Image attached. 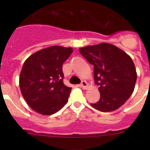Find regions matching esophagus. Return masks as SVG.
Segmentation results:
<instances>
[{
  "mask_svg": "<svg viewBox=\"0 0 150 150\" xmlns=\"http://www.w3.org/2000/svg\"><path fill=\"white\" fill-rule=\"evenodd\" d=\"M81 86L83 88V89H86L88 88V83H86V81H83L82 82H81Z\"/></svg>",
  "mask_w": 150,
  "mask_h": 150,
  "instance_id": "1",
  "label": "esophagus"
}]
</instances>
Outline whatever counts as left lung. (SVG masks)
Here are the masks:
<instances>
[{
    "label": "left lung",
    "instance_id": "8db88e82",
    "mask_svg": "<svg viewBox=\"0 0 150 150\" xmlns=\"http://www.w3.org/2000/svg\"><path fill=\"white\" fill-rule=\"evenodd\" d=\"M80 53L93 66L100 99L91 105L102 112L120 108L134 91L137 73L132 59L112 44L102 43L81 48Z\"/></svg>",
    "mask_w": 150,
    "mask_h": 150
}]
</instances>
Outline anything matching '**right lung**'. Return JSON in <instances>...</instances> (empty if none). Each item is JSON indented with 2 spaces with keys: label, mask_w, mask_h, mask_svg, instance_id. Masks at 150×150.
<instances>
[{
  "label": "right lung",
  "mask_w": 150,
  "mask_h": 150,
  "mask_svg": "<svg viewBox=\"0 0 150 150\" xmlns=\"http://www.w3.org/2000/svg\"><path fill=\"white\" fill-rule=\"evenodd\" d=\"M72 51L70 47L53 46L36 51L25 60L19 75L21 93L39 114H54L67 103L72 88L63 83L62 64Z\"/></svg>",
  "instance_id": "obj_1"
}]
</instances>
